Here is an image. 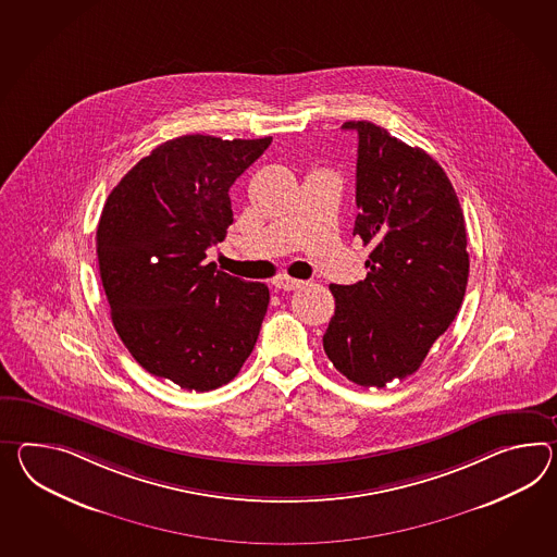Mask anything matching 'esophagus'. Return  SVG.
I'll use <instances>...</instances> for the list:
<instances>
[{"label": "esophagus", "instance_id": "obj_1", "mask_svg": "<svg viewBox=\"0 0 557 557\" xmlns=\"http://www.w3.org/2000/svg\"><path fill=\"white\" fill-rule=\"evenodd\" d=\"M273 285L277 287V289H284V292H294V289H298L304 285L301 280H294V277H287V275H277V277H273Z\"/></svg>", "mask_w": 557, "mask_h": 557}]
</instances>
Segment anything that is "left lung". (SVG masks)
Masks as SVG:
<instances>
[{"label": "left lung", "instance_id": "8db88e82", "mask_svg": "<svg viewBox=\"0 0 557 557\" xmlns=\"http://www.w3.org/2000/svg\"><path fill=\"white\" fill-rule=\"evenodd\" d=\"M342 128L358 133L354 235L372 251L364 282L330 285L336 310L324 350L346 379L382 388L414 374L459 312L467 231L457 193L431 154L367 121Z\"/></svg>", "mask_w": 557, "mask_h": 557}]
</instances>
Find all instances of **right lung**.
I'll return each mask as SVG.
<instances>
[{
	"label": "right lung",
	"instance_id": "obj_1",
	"mask_svg": "<svg viewBox=\"0 0 557 557\" xmlns=\"http://www.w3.org/2000/svg\"><path fill=\"white\" fill-rule=\"evenodd\" d=\"M272 136L166 140L121 178L96 230L110 318L136 362L185 391L237 376L258 342L268 285L207 263L233 223L230 189Z\"/></svg>",
	"mask_w": 557,
	"mask_h": 557
}]
</instances>
